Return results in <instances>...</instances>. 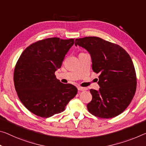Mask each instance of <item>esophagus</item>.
<instances>
[{"instance_id": "obj_1", "label": "esophagus", "mask_w": 146, "mask_h": 146, "mask_svg": "<svg viewBox=\"0 0 146 146\" xmlns=\"http://www.w3.org/2000/svg\"><path fill=\"white\" fill-rule=\"evenodd\" d=\"M77 89L78 91H85V90H86L85 88H82V87H80V86L77 87Z\"/></svg>"}]
</instances>
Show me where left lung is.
<instances>
[{
    "instance_id": "left-lung-1",
    "label": "left lung",
    "mask_w": 146,
    "mask_h": 146,
    "mask_svg": "<svg viewBox=\"0 0 146 146\" xmlns=\"http://www.w3.org/2000/svg\"><path fill=\"white\" fill-rule=\"evenodd\" d=\"M75 46L87 50L92 69L99 73L100 88L90 90L92 100L89 112L101 118H112L121 114L131 103L136 89V76L129 54L119 45L90 36L76 39Z\"/></svg>"
}]
</instances>
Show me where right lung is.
<instances>
[{"mask_svg": "<svg viewBox=\"0 0 146 146\" xmlns=\"http://www.w3.org/2000/svg\"><path fill=\"white\" fill-rule=\"evenodd\" d=\"M74 39L47 38L25 49L15 65L13 80L17 96L28 110L36 115L49 117L66 109L77 88L56 78Z\"/></svg>", "mask_w": 146, "mask_h": 146, "instance_id": "obj_1", "label": "right lung"}]
</instances>
